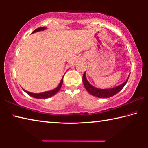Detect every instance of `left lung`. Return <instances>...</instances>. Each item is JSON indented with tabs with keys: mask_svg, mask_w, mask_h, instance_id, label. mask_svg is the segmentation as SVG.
<instances>
[{
	"mask_svg": "<svg viewBox=\"0 0 148 148\" xmlns=\"http://www.w3.org/2000/svg\"><path fill=\"white\" fill-rule=\"evenodd\" d=\"M86 72H84V74L83 75V77H82V80H83V83H84L85 88L86 89V90L88 91L89 93L91 94V95H93L95 97H99V98H105V99L113 97L115 95L117 94V92L121 91V90L123 88L124 86H125V84H127V82L128 81L129 77L130 76L129 74L126 81L123 82L122 84L119 85L118 86L113 87V88H110V89H99L92 86V85L90 84L88 81H87V79L86 78Z\"/></svg>",
	"mask_w": 148,
	"mask_h": 148,
	"instance_id": "obj_1",
	"label": "left lung"
}]
</instances>
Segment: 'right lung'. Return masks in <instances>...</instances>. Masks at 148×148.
I'll return each mask as SVG.
<instances>
[{
  "label": "right lung",
  "mask_w": 148,
  "mask_h": 148,
  "mask_svg": "<svg viewBox=\"0 0 148 148\" xmlns=\"http://www.w3.org/2000/svg\"><path fill=\"white\" fill-rule=\"evenodd\" d=\"M46 29H47V27H40V28L34 30V31L32 32V33H34V32H39V31H44V30H46ZM62 82H63V77H62V78L61 79V82H60L59 86H57L56 89H54L53 90H51V91L40 92V93H33V92H29V91H26V90H25L23 89V91L26 92V93H27L32 97H34V98H36V99H47V98H49V97H51L52 96H53V95H56L57 92L59 91L60 89L61 88Z\"/></svg>",
  "instance_id": "obj_1"
}]
</instances>
